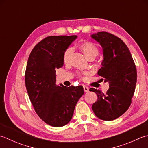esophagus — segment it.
<instances>
[{
	"mask_svg": "<svg viewBox=\"0 0 148 148\" xmlns=\"http://www.w3.org/2000/svg\"><path fill=\"white\" fill-rule=\"evenodd\" d=\"M84 91H85L86 92H87L89 91V87L86 86H84Z\"/></svg>",
	"mask_w": 148,
	"mask_h": 148,
	"instance_id": "obj_1",
	"label": "esophagus"
}]
</instances>
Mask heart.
<instances>
[{"instance_id": "heart-1", "label": "heart", "mask_w": 148, "mask_h": 148, "mask_svg": "<svg viewBox=\"0 0 148 148\" xmlns=\"http://www.w3.org/2000/svg\"><path fill=\"white\" fill-rule=\"evenodd\" d=\"M79 48L82 51L85 56L89 59H94L99 53V49L96 45L90 41H84L79 45ZM71 54V50L68 49L66 50L64 54L63 60L66 63L68 61Z\"/></svg>"}]
</instances>
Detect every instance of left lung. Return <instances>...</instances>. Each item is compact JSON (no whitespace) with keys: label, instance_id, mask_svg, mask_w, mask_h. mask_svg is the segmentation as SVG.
<instances>
[{"label":"left lung","instance_id":"1","mask_svg":"<svg viewBox=\"0 0 148 148\" xmlns=\"http://www.w3.org/2000/svg\"><path fill=\"white\" fill-rule=\"evenodd\" d=\"M91 37L103 51L102 66L98 75L109 84L105 94L98 89H89L98 96L92 109L100 119L112 121L123 115L130 106L137 83V69L128 48L120 38L105 31L93 34Z\"/></svg>","mask_w":148,"mask_h":148}]
</instances>
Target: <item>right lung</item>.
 Masks as SVG:
<instances>
[{
  "label": "right lung",
  "instance_id": "obj_1",
  "mask_svg": "<svg viewBox=\"0 0 148 148\" xmlns=\"http://www.w3.org/2000/svg\"><path fill=\"white\" fill-rule=\"evenodd\" d=\"M77 38L51 36L36 45L27 64L25 82L36 112L45 123L61 127L70 121L77 101L84 93L82 86L56 84V70L64 64V54Z\"/></svg>",
  "mask_w": 148,
  "mask_h": 148
}]
</instances>
